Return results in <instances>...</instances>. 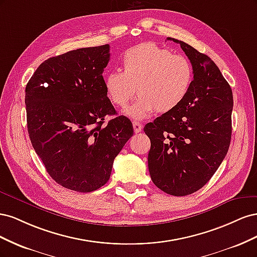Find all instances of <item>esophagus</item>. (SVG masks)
<instances>
[{
    "mask_svg": "<svg viewBox=\"0 0 257 257\" xmlns=\"http://www.w3.org/2000/svg\"><path fill=\"white\" fill-rule=\"evenodd\" d=\"M133 127L135 133H139V132H142L143 130V124L139 123L138 121H133Z\"/></svg>",
    "mask_w": 257,
    "mask_h": 257,
    "instance_id": "34e87169",
    "label": "esophagus"
}]
</instances>
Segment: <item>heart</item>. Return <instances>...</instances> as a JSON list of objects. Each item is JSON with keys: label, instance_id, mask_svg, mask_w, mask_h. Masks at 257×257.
Instances as JSON below:
<instances>
[{"label": "heart", "instance_id": "obj_1", "mask_svg": "<svg viewBox=\"0 0 257 257\" xmlns=\"http://www.w3.org/2000/svg\"><path fill=\"white\" fill-rule=\"evenodd\" d=\"M123 73L112 71L105 76L108 99L118 107H125L138 98L124 113L142 120L155 110L169 112L188 96L194 80L191 61L181 54L160 47L154 43H143L127 49L122 56Z\"/></svg>", "mask_w": 257, "mask_h": 257}]
</instances>
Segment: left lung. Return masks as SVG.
I'll return each instance as SVG.
<instances>
[{"label": "left lung", "instance_id": "8db88e82", "mask_svg": "<svg viewBox=\"0 0 257 257\" xmlns=\"http://www.w3.org/2000/svg\"><path fill=\"white\" fill-rule=\"evenodd\" d=\"M167 40L181 46L193 65L194 80L176 109L144 127L151 142L148 167L159 189L185 196L203 188L226 155L234 99L230 85L211 59L184 42Z\"/></svg>", "mask_w": 257, "mask_h": 257}]
</instances>
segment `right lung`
<instances>
[{
	"label": "right lung",
	"instance_id": "add662e5",
	"mask_svg": "<svg viewBox=\"0 0 257 257\" xmlns=\"http://www.w3.org/2000/svg\"><path fill=\"white\" fill-rule=\"evenodd\" d=\"M109 45L52 57L26 87L28 132L49 176L68 190L93 192L109 180L114 158L133 136L132 122L116 114L103 78Z\"/></svg>",
	"mask_w": 257,
	"mask_h": 257
}]
</instances>
